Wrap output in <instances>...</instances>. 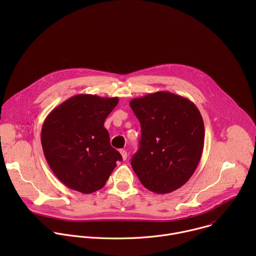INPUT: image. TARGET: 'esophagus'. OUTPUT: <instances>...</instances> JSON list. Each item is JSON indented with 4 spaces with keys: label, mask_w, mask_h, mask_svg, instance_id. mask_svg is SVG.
Masks as SVG:
<instances>
[{
    "label": "esophagus",
    "mask_w": 256,
    "mask_h": 256,
    "mask_svg": "<svg viewBox=\"0 0 256 256\" xmlns=\"http://www.w3.org/2000/svg\"><path fill=\"white\" fill-rule=\"evenodd\" d=\"M120 155H122V160L126 161V158H128V152H126V150H120Z\"/></svg>",
    "instance_id": "esophagus-1"
}]
</instances>
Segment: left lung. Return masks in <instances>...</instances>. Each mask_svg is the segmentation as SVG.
Instances as JSON below:
<instances>
[{
  "label": "left lung",
  "instance_id": "8db88e82",
  "mask_svg": "<svg viewBox=\"0 0 256 256\" xmlns=\"http://www.w3.org/2000/svg\"><path fill=\"white\" fill-rule=\"evenodd\" d=\"M140 124V148L132 167L142 184L159 194L184 186L200 160L204 126L188 98L159 91L130 102Z\"/></svg>",
  "mask_w": 256,
  "mask_h": 256
}]
</instances>
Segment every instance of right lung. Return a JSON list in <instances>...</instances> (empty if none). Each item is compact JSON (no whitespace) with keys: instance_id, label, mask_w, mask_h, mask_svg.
Returning a JSON list of instances; mask_svg holds the SVG:
<instances>
[{"instance_id":"1","label":"right lung","mask_w":256,"mask_h":256,"mask_svg":"<svg viewBox=\"0 0 256 256\" xmlns=\"http://www.w3.org/2000/svg\"><path fill=\"white\" fill-rule=\"evenodd\" d=\"M118 97L72 96L56 107L42 128L44 157L60 182L70 190L92 194L101 190L120 161L110 146L105 118Z\"/></svg>"}]
</instances>
